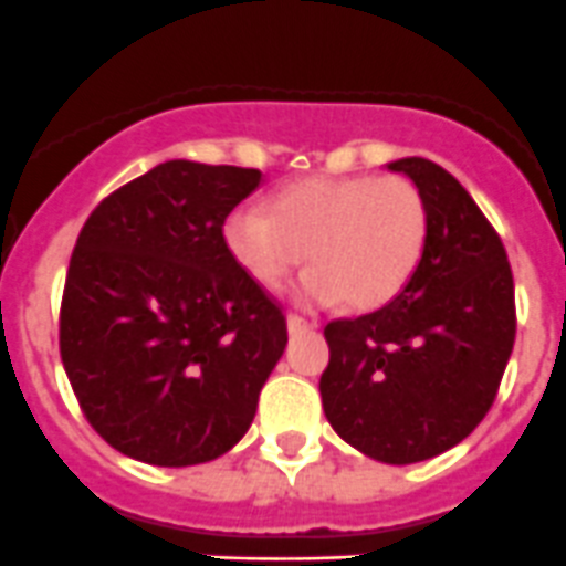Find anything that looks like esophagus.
Returning a JSON list of instances; mask_svg holds the SVG:
<instances>
[{
  "mask_svg": "<svg viewBox=\"0 0 566 566\" xmlns=\"http://www.w3.org/2000/svg\"><path fill=\"white\" fill-rule=\"evenodd\" d=\"M306 328H315V323L290 312V315H287V332L295 334V332H306Z\"/></svg>",
  "mask_w": 566,
  "mask_h": 566,
  "instance_id": "obj_1",
  "label": "esophagus"
}]
</instances>
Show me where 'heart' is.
Returning <instances> with one entry per match:
<instances>
[{
    "label": "heart",
    "mask_w": 566,
    "mask_h": 566,
    "mask_svg": "<svg viewBox=\"0 0 566 566\" xmlns=\"http://www.w3.org/2000/svg\"><path fill=\"white\" fill-rule=\"evenodd\" d=\"M223 240L262 290L282 287L310 254L301 298L378 310L420 268L429 205L406 177H306L273 193L268 216L234 210Z\"/></svg>",
    "instance_id": "heart-1"
}]
</instances>
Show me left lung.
<instances>
[{"label": "left lung", "mask_w": 566, "mask_h": 566, "mask_svg": "<svg viewBox=\"0 0 566 566\" xmlns=\"http://www.w3.org/2000/svg\"><path fill=\"white\" fill-rule=\"evenodd\" d=\"M429 205V243L403 293L323 328L321 398L332 429L365 457L411 464L464 440L495 403L514 348V279L473 196L422 157L389 163Z\"/></svg>", "instance_id": "8db88e82"}]
</instances>
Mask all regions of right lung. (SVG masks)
I'll list each match as a JSON object with an SVG mask.
<instances>
[{"mask_svg": "<svg viewBox=\"0 0 566 566\" xmlns=\"http://www.w3.org/2000/svg\"><path fill=\"white\" fill-rule=\"evenodd\" d=\"M256 168L168 160L87 216L60 304V359L107 446L188 468L238 446L287 345L284 312L229 254Z\"/></svg>", "mask_w": 566, "mask_h": 566, "instance_id": "add662e5", "label": "right lung"}]
</instances>
